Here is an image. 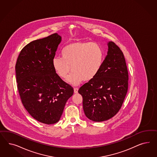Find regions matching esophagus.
Listing matches in <instances>:
<instances>
[{
	"instance_id": "34e87169",
	"label": "esophagus",
	"mask_w": 157,
	"mask_h": 157,
	"mask_svg": "<svg viewBox=\"0 0 157 157\" xmlns=\"http://www.w3.org/2000/svg\"><path fill=\"white\" fill-rule=\"evenodd\" d=\"M74 93L77 94L78 93V87H74Z\"/></svg>"
}]
</instances>
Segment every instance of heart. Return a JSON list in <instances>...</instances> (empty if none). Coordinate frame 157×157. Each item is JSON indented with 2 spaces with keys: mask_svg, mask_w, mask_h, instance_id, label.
Segmentation results:
<instances>
[{
  "mask_svg": "<svg viewBox=\"0 0 157 157\" xmlns=\"http://www.w3.org/2000/svg\"><path fill=\"white\" fill-rule=\"evenodd\" d=\"M61 55L62 57L53 59V68L63 79H66L72 70L68 82L74 85L83 80L93 79L100 71L104 57L103 49L98 44L82 41L67 45Z\"/></svg>",
  "mask_w": 157,
  "mask_h": 157,
  "instance_id": "b5f03b06",
  "label": "heart"
}]
</instances>
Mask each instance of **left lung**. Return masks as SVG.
<instances>
[{
  "label": "left lung",
  "mask_w": 157,
  "mask_h": 157,
  "mask_svg": "<svg viewBox=\"0 0 157 157\" xmlns=\"http://www.w3.org/2000/svg\"><path fill=\"white\" fill-rule=\"evenodd\" d=\"M128 87V72L123 53L115 43L97 75L79 88L86 116L100 122L111 119L120 109Z\"/></svg>",
  "instance_id": "8db88e82"
}]
</instances>
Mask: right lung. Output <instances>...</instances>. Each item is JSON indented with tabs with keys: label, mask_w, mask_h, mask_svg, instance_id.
I'll return each instance as SVG.
<instances>
[{
	"label": "right lung",
	"mask_w": 157,
	"mask_h": 157,
	"mask_svg": "<svg viewBox=\"0 0 157 157\" xmlns=\"http://www.w3.org/2000/svg\"><path fill=\"white\" fill-rule=\"evenodd\" d=\"M61 37L54 33L34 40L19 53L15 65L17 88L25 108L34 119L46 124L60 119L67 100L74 93L52 66Z\"/></svg>",
	"instance_id": "1"
}]
</instances>
